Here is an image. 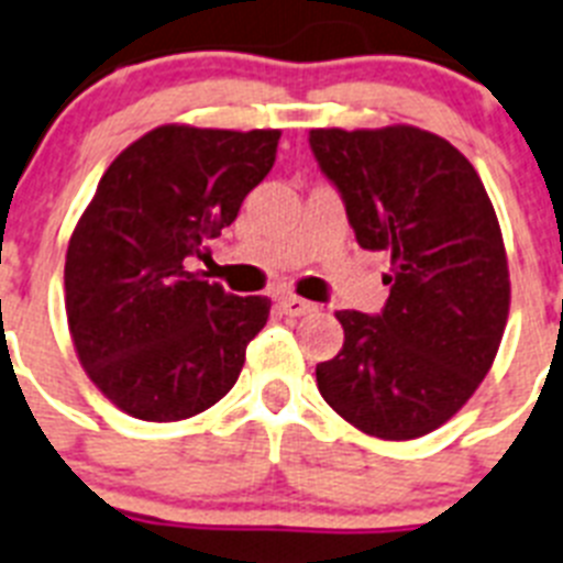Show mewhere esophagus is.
<instances>
[{
	"instance_id": "34e87169",
	"label": "esophagus",
	"mask_w": 563,
	"mask_h": 563,
	"mask_svg": "<svg viewBox=\"0 0 563 563\" xmlns=\"http://www.w3.org/2000/svg\"><path fill=\"white\" fill-rule=\"evenodd\" d=\"M280 306H283V311L289 314V318H303V314L314 311V303H309V300H303V297H295V295H283Z\"/></svg>"
}]
</instances>
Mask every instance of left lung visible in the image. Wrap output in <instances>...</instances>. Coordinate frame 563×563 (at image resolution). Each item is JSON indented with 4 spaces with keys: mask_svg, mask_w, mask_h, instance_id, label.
<instances>
[{
    "mask_svg": "<svg viewBox=\"0 0 563 563\" xmlns=\"http://www.w3.org/2000/svg\"><path fill=\"white\" fill-rule=\"evenodd\" d=\"M361 249L386 252L389 300L377 314L338 311L346 332L318 363L340 418L384 441L432 432L486 377L509 314L498 217L470 159L412 125L309 131Z\"/></svg>",
    "mask_w": 563,
    "mask_h": 563,
    "instance_id": "1",
    "label": "left lung"
}]
</instances>
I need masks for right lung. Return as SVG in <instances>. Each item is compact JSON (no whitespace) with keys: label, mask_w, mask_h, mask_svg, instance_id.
Returning <instances> with one entry per match:
<instances>
[{"label":"right lung","mask_w":563,"mask_h":563,"mask_svg":"<svg viewBox=\"0 0 563 563\" xmlns=\"http://www.w3.org/2000/svg\"><path fill=\"white\" fill-rule=\"evenodd\" d=\"M280 131L163 125L108 165L65 257L79 363L140 420H183L238 384L268 297L197 280L188 260L272 172Z\"/></svg>","instance_id":"right-lung-1"}]
</instances>
